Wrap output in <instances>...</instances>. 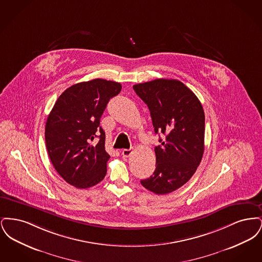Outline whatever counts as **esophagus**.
<instances>
[{
    "label": "esophagus",
    "mask_w": 262,
    "mask_h": 262,
    "mask_svg": "<svg viewBox=\"0 0 262 262\" xmlns=\"http://www.w3.org/2000/svg\"><path fill=\"white\" fill-rule=\"evenodd\" d=\"M133 153V151L130 149H124L122 150V155H123V157H129L130 156V154Z\"/></svg>",
    "instance_id": "34e87169"
}]
</instances>
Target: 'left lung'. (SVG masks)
Masks as SVG:
<instances>
[{
  "mask_svg": "<svg viewBox=\"0 0 262 262\" xmlns=\"http://www.w3.org/2000/svg\"><path fill=\"white\" fill-rule=\"evenodd\" d=\"M134 89L149 109L155 134L164 135L154 149L156 169L140 183L156 194H167L184 186L200 166L204 111L195 94L177 79L158 78Z\"/></svg>",
  "mask_w": 262,
  "mask_h": 262,
  "instance_id": "1",
  "label": "left lung"
}]
</instances>
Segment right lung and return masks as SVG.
Returning <instances> with one entry per match:
<instances>
[{"label": "right lung", "instance_id": "add662e5", "mask_svg": "<svg viewBox=\"0 0 262 262\" xmlns=\"http://www.w3.org/2000/svg\"><path fill=\"white\" fill-rule=\"evenodd\" d=\"M121 89L119 82L96 78L72 85L56 101L46 122L45 141L51 162L68 184L88 188L105 178L110 155L100 119ZM95 137L100 141L90 145Z\"/></svg>", "mask_w": 262, "mask_h": 262}]
</instances>
